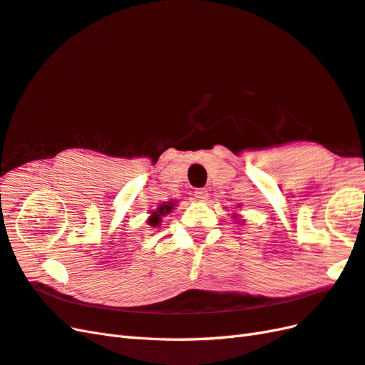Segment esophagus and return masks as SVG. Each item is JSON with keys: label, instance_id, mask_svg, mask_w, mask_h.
<instances>
[{"label": "esophagus", "instance_id": "1", "mask_svg": "<svg viewBox=\"0 0 365 365\" xmlns=\"http://www.w3.org/2000/svg\"><path fill=\"white\" fill-rule=\"evenodd\" d=\"M208 199V191L207 190H195L194 191V200L205 202Z\"/></svg>", "mask_w": 365, "mask_h": 365}]
</instances>
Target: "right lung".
Instances as JSON below:
<instances>
[{"label": "right lung", "instance_id": "obj_1", "mask_svg": "<svg viewBox=\"0 0 365 365\" xmlns=\"http://www.w3.org/2000/svg\"><path fill=\"white\" fill-rule=\"evenodd\" d=\"M173 207H174V202L162 203L160 207L157 208V211H153L151 217L148 219V223H149V225H151V227H158V225H160V222H162V216H166L168 212H171V211H173Z\"/></svg>", "mask_w": 365, "mask_h": 365}]
</instances>
